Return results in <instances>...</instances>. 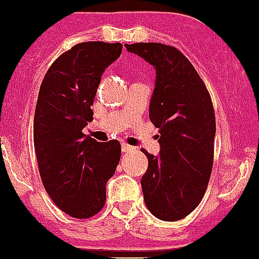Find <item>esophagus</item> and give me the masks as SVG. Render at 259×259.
I'll use <instances>...</instances> for the list:
<instances>
[{
  "label": "esophagus",
  "instance_id": "esophagus-1",
  "mask_svg": "<svg viewBox=\"0 0 259 259\" xmlns=\"http://www.w3.org/2000/svg\"><path fill=\"white\" fill-rule=\"evenodd\" d=\"M122 150H123V152H131V150H135V148H134V146H131V145H128V144L123 143L122 144Z\"/></svg>",
  "mask_w": 259,
  "mask_h": 259
}]
</instances>
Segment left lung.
<instances>
[{"label": "left lung", "instance_id": "left-lung-1", "mask_svg": "<svg viewBox=\"0 0 259 259\" xmlns=\"http://www.w3.org/2000/svg\"><path fill=\"white\" fill-rule=\"evenodd\" d=\"M155 68L150 122L159 130L161 152L148 157L141 178L144 201L158 219L175 222L202 200L214 162L215 114L206 85L180 50L159 42L124 45Z\"/></svg>", "mask_w": 259, "mask_h": 259}]
</instances>
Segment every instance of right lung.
I'll use <instances>...</instances> for the list:
<instances>
[{
  "instance_id": "1",
  "label": "right lung",
  "mask_w": 259,
  "mask_h": 259,
  "mask_svg": "<svg viewBox=\"0 0 259 259\" xmlns=\"http://www.w3.org/2000/svg\"><path fill=\"white\" fill-rule=\"evenodd\" d=\"M122 44L80 42L53 62L41 83L33 119L38 171L57 206L76 219L91 218L106 201V183L120 159V143H98L83 134L105 68Z\"/></svg>"
}]
</instances>
